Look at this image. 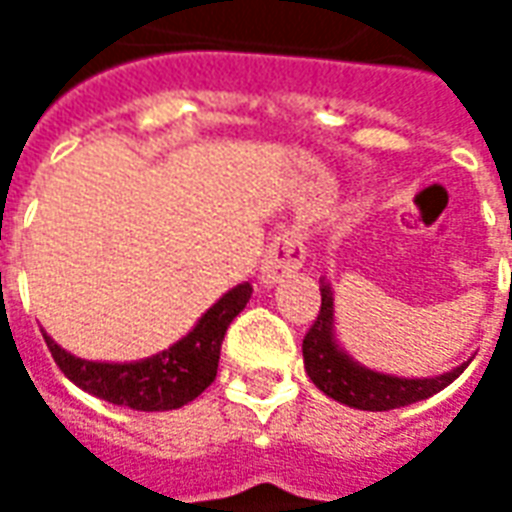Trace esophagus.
<instances>
[{"label": "esophagus", "mask_w": 512, "mask_h": 512, "mask_svg": "<svg viewBox=\"0 0 512 512\" xmlns=\"http://www.w3.org/2000/svg\"><path fill=\"white\" fill-rule=\"evenodd\" d=\"M307 260V249L301 244L296 233L277 235L271 246H268L266 257H263V268H260V285L274 288L277 282L290 277L293 271H299Z\"/></svg>", "instance_id": "obj_1"}]
</instances>
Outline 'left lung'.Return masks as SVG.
Masks as SVG:
<instances>
[{
  "instance_id": "8db88e82",
  "label": "left lung",
  "mask_w": 512,
  "mask_h": 512,
  "mask_svg": "<svg viewBox=\"0 0 512 512\" xmlns=\"http://www.w3.org/2000/svg\"><path fill=\"white\" fill-rule=\"evenodd\" d=\"M304 370L323 395L337 403L359 408V411H392V408L411 406L425 397H433L444 386H450L461 376L469 362L452 367L441 376L406 378L381 373L373 367L356 362L337 340L334 329V290L332 282L321 279V315L301 343Z\"/></svg>"
}]
</instances>
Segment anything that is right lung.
I'll return each mask as SVG.
<instances>
[{
    "mask_svg": "<svg viewBox=\"0 0 512 512\" xmlns=\"http://www.w3.org/2000/svg\"><path fill=\"white\" fill-rule=\"evenodd\" d=\"M249 299L252 285H235L202 312V318L186 337L169 345L167 351H158L136 362H93L68 354L46 332L43 340L49 345L57 367L84 392L134 411H172L191 403L213 384L224 332Z\"/></svg>",
    "mask_w": 512,
    "mask_h": 512,
    "instance_id": "obj_1",
    "label": "right lung"
}]
</instances>
